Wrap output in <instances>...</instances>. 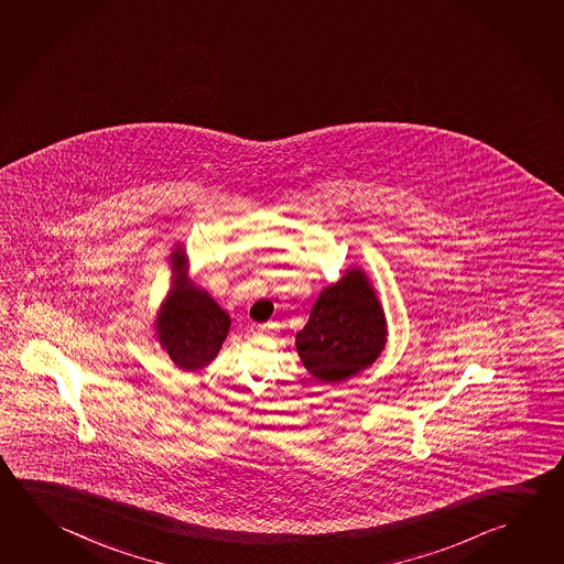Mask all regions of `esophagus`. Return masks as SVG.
<instances>
[{
  "label": "esophagus",
  "mask_w": 564,
  "mask_h": 564,
  "mask_svg": "<svg viewBox=\"0 0 564 564\" xmlns=\"http://www.w3.org/2000/svg\"><path fill=\"white\" fill-rule=\"evenodd\" d=\"M273 323H263V325H258L259 333H269V330H273Z\"/></svg>",
  "instance_id": "obj_1"
}]
</instances>
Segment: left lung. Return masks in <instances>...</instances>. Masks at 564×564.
Instances as JSON below:
<instances>
[{"label": "left lung", "instance_id": "8db88e82", "mask_svg": "<svg viewBox=\"0 0 564 564\" xmlns=\"http://www.w3.org/2000/svg\"><path fill=\"white\" fill-rule=\"evenodd\" d=\"M295 343L306 370L325 382L375 362L386 345L384 313L360 269L326 286Z\"/></svg>", "mask_w": 564, "mask_h": 564}]
</instances>
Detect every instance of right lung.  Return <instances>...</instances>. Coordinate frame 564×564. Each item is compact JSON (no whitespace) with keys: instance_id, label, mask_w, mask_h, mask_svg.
Segmentation results:
<instances>
[{"instance_id":"add662e5","label":"right lung","mask_w":564,"mask_h":564,"mask_svg":"<svg viewBox=\"0 0 564 564\" xmlns=\"http://www.w3.org/2000/svg\"><path fill=\"white\" fill-rule=\"evenodd\" d=\"M182 261L184 256H178V268ZM228 328V313L192 283H184L170 296L159 321L160 343L182 370H196L212 362Z\"/></svg>"}]
</instances>
